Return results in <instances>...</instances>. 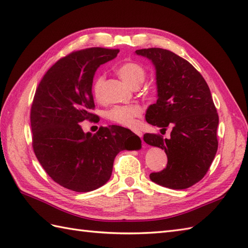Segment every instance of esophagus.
<instances>
[{"label":"esophagus","mask_w":248,"mask_h":248,"mask_svg":"<svg viewBox=\"0 0 248 248\" xmlns=\"http://www.w3.org/2000/svg\"><path fill=\"white\" fill-rule=\"evenodd\" d=\"M133 132L139 136V138H143V132H141V131H140V130H134Z\"/></svg>","instance_id":"1"}]
</instances>
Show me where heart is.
<instances>
[{"instance_id":"heart-1","label":"heart","mask_w":248,"mask_h":248,"mask_svg":"<svg viewBox=\"0 0 248 248\" xmlns=\"http://www.w3.org/2000/svg\"><path fill=\"white\" fill-rule=\"evenodd\" d=\"M118 75L130 86L139 87L146 78L145 68L136 62H127L121 64L117 69ZM104 76H98L92 84V93L94 99L100 100L102 97V86ZM141 115V108L136 104L115 105L107 112V118L112 123L124 127H133L135 119Z\"/></svg>"}]
</instances>
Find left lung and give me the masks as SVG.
I'll list each match as a JSON object with an SVG mask.
<instances>
[{
    "label": "left lung",
    "instance_id": "obj_1",
    "mask_svg": "<svg viewBox=\"0 0 248 248\" xmlns=\"http://www.w3.org/2000/svg\"><path fill=\"white\" fill-rule=\"evenodd\" d=\"M155 66L157 100L149 107L146 121L161 128H171L170 138L146 133L144 140L165 150L164 170L151 172L160 186L183 189L202 180L217 151V112L210 88L192 64L171 51L161 48L136 50Z\"/></svg>",
    "mask_w": 248,
    "mask_h": 248
}]
</instances>
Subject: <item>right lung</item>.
<instances>
[{
	"mask_svg": "<svg viewBox=\"0 0 248 248\" xmlns=\"http://www.w3.org/2000/svg\"><path fill=\"white\" fill-rule=\"evenodd\" d=\"M118 49L88 48L62 57L41 78L31 108V146L52 180L71 191H93L108 181L115 156L140 148L132 131L108 125L84 133V120L96 123L92 93L97 68L117 56Z\"/></svg>",
	"mask_w": 248,
	"mask_h": 248,
	"instance_id": "obj_1",
	"label": "right lung"
}]
</instances>
